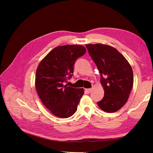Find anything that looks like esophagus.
<instances>
[{
    "instance_id": "34e87169",
    "label": "esophagus",
    "mask_w": 153,
    "mask_h": 153,
    "mask_svg": "<svg viewBox=\"0 0 153 153\" xmlns=\"http://www.w3.org/2000/svg\"><path fill=\"white\" fill-rule=\"evenodd\" d=\"M92 91V89H85V91L86 92H87V93H90V92Z\"/></svg>"
}]
</instances>
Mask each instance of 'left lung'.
I'll return each mask as SVG.
<instances>
[{
    "label": "left lung",
    "instance_id": "left-lung-1",
    "mask_svg": "<svg viewBox=\"0 0 153 153\" xmlns=\"http://www.w3.org/2000/svg\"><path fill=\"white\" fill-rule=\"evenodd\" d=\"M101 75L105 94L98 105L106 112L121 109L128 100L133 85L131 66L117 50L103 44L86 45Z\"/></svg>",
    "mask_w": 153,
    "mask_h": 153
}]
</instances>
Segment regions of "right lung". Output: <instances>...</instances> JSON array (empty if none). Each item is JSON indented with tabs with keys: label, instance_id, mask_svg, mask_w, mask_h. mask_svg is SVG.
<instances>
[{
	"label": "right lung",
	"instance_id": "obj_1",
	"mask_svg": "<svg viewBox=\"0 0 153 153\" xmlns=\"http://www.w3.org/2000/svg\"><path fill=\"white\" fill-rule=\"evenodd\" d=\"M85 52L82 45L59 46L50 51L37 68V92L43 105L55 116L68 118L76 112L84 90L64 84L73 75L76 60Z\"/></svg>",
	"mask_w": 153,
	"mask_h": 153
}]
</instances>
